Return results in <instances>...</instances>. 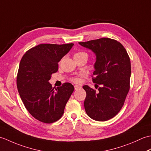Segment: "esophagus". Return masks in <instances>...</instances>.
Wrapping results in <instances>:
<instances>
[{"instance_id":"obj_1","label":"esophagus","mask_w":151,"mask_h":151,"mask_svg":"<svg viewBox=\"0 0 151 151\" xmlns=\"http://www.w3.org/2000/svg\"><path fill=\"white\" fill-rule=\"evenodd\" d=\"M82 87L81 86H78V85H75V90H77V89H81Z\"/></svg>"}]
</instances>
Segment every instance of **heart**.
Here are the masks:
<instances>
[{
	"instance_id": "b5f03b06",
	"label": "heart",
	"mask_w": 151,
	"mask_h": 151,
	"mask_svg": "<svg viewBox=\"0 0 151 151\" xmlns=\"http://www.w3.org/2000/svg\"><path fill=\"white\" fill-rule=\"evenodd\" d=\"M86 56L88 57V54L87 53H86L84 52H78L75 54V55H74V57H77V56ZM72 81L73 82H75L76 83H79L81 82V78H78V77H75V78H73L72 79Z\"/></svg>"
}]
</instances>
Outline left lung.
I'll return each instance as SVG.
<instances>
[{
	"label": "left lung",
	"mask_w": 151,
	"mask_h": 151,
	"mask_svg": "<svg viewBox=\"0 0 151 151\" xmlns=\"http://www.w3.org/2000/svg\"><path fill=\"white\" fill-rule=\"evenodd\" d=\"M78 43L95 54L92 81L101 85L97 92L88 85L83 86L86 92V114L97 121L110 119L121 110L129 91L130 58L121 43L110 38Z\"/></svg>",
	"instance_id": "1"
}]
</instances>
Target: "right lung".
Returning a JSON list of instances; mask_svg holds the SVG:
<instances>
[{"label":"right lung","instance_id":"obj_1","mask_svg":"<svg viewBox=\"0 0 151 151\" xmlns=\"http://www.w3.org/2000/svg\"><path fill=\"white\" fill-rule=\"evenodd\" d=\"M73 43L40 44L24 54L19 64L17 86L25 108L40 121L51 123L62 117L74 91L70 83L52 88L49 81Z\"/></svg>","mask_w":151,"mask_h":151}]
</instances>
